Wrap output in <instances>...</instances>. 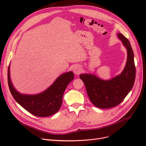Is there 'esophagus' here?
Instances as JSON below:
<instances>
[{
  "instance_id": "esophagus-1",
  "label": "esophagus",
  "mask_w": 146,
  "mask_h": 146,
  "mask_svg": "<svg viewBox=\"0 0 146 146\" xmlns=\"http://www.w3.org/2000/svg\"><path fill=\"white\" fill-rule=\"evenodd\" d=\"M73 71L74 74H79L82 72V68L79 65H74L73 67Z\"/></svg>"
}]
</instances>
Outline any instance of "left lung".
Listing matches in <instances>:
<instances>
[{
    "label": "left lung",
    "mask_w": 146,
    "mask_h": 146,
    "mask_svg": "<svg viewBox=\"0 0 146 146\" xmlns=\"http://www.w3.org/2000/svg\"><path fill=\"white\" fill-rule=\"evenodd\" d=\"M117 36L127 51V62L122 72L109 80L91 73L80 74L91 102L99 108H110L119 105L131 91L135 82V67L131 44L122 34L118 33Z\"/></svg>",
    "instance_id": "left-lung-1"
}]
</instances>
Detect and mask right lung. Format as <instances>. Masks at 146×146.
<instances>
[{"label": "right lung", "instance_id": "right-lung-1", "mask_svg": "<svg viewBox=\"0 0 146 146\" xmlns=\"http://www.w3.org/2000/svg\"><path fill=\"white\" fill-rule=\"evenodd\" d=\"M73 79V72H66L58 76L51 85L42 92L29 95L20 93L13 86L11 79L10 64L7 72L8 85L15 100L29 113L40 117L52 115L59 111L64 91Z\"/></svg>", "mask_w": 146, "mask_h": 146}]
</instances>
